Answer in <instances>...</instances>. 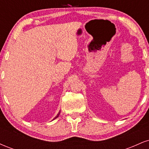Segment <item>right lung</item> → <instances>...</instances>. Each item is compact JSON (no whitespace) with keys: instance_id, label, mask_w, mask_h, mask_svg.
Here are the masks:
<instances>
[{"instance_id":"1","label":"right lung","mask_w":149,"mask_h":149,"mask_svg":"<svg viewBox=\"0 0 149 149\" xmlns=\"http://www.w3.org/2000/svg\"><path fill=\"white\" fill-rule=\"evenodd\" d=\"M59 113H58V114H57V116H55V118H54V119H53V120H54V119H56V118H57L58 117V116H59Z\"/></svg>"}]
</instances>
